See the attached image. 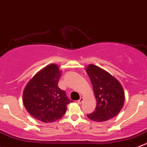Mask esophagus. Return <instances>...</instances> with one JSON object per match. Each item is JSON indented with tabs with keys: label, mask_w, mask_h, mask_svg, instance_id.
Returning <instances> with one entry per match:
<instances>
[{
	"label": "esophagus",
	"mask_w": 147,
	"mask_h": 147,
	"mask_svg": "<svg viewBox=\"0 0 147 147\" xmlns=\"http://www.w3.org/2000/svg\"><path fill=\"white\" fill-rule=\"evenodd\" d=\"M83 100H84V98H80V99L78 100V104H81L82 102H83Z\"/></svg>",
	"instance_id": "obj_1"
}]
</instances>
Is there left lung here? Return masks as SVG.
<instances>
[{"mask_svg":"<svg viewBox=\"0 0 147 147\" xmlns=\"http://www.w3.org/2000/svg\"><path fill=\"white\" fill-rule=\"evenodd\" d=\"M96 99L95 111L88 114L90 120L106 121L119 114L125 101V93L121 84L107 71L94 65L86 67Z\"/></svg>","mask_w":147,"mask_h":147,"instance_id":"8db88e82","label":"left lung"}]
</instances>
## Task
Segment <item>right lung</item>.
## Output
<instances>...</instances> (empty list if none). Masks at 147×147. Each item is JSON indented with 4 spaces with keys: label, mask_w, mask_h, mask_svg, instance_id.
Wrapping results in <instances>:
<instances>
[{
    "label": "right lung",
    "mask_w": 147,
    "mask_h": 147,
    "mask_svg": "<svg viewBox=\"0 0 147 147\" xmlns=\"http://www.w3.org/2000/svg\"><path fill=\"white\" fill-rule=\"evenodd\" d=\"M62 71L56 64H51L36 74L23 92L25 108L35 119L51 123L60 119L72 100L58 87Z\"/></svg>",
    "instance_id": "add662e5"
}]
</instances>
